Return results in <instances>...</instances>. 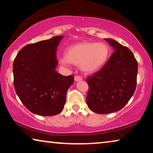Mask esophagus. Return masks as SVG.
Masks as SVG:
<instances>
[{
	"instance_id": "1",
	"label": "esophagus",
	"mask_w": 153,
	"mask_h": 153,
	"mask_svg": "<svg viewBox=\"0 0 153 153\" xmlns=\"http://www.w3.org/2000/svg\"><path fill=\"white\" fill-rule=\"evenodd\" d=\"M75 81H80V80H82V77L80 76H76L74 77Z\"/></svg>"
}]
</instances>
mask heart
Listing matches in <instances>:
<instances>
[{"instance_id":"1","label":"heart","mask_w":153,"mask_h":153,"mask_svg":"<svg viewBox=\"0 0 153 153\" xmlns=\"http://www.w3.org/2000/svg\"><path fill=\"white\" fill-rule=\"evenodd\" d=\"M109 55V46L106 43L85 42L67 48L65 56L60 58V62L65 65L69 63L79 65L82 70L91 73L104 66Z\"/></svg>"}]
</instances>
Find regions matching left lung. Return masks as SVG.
Instances as JSON below:
<instances>
[{"mask_svg": "<svg viewBox=\"0 0 153 153\" xmlns=\"http://www.w3.org/2000/svg\"><path fill=\"white\" fill-rule=\"evenodd\" d=\"M105 40L115 51L99 71L86 79L88 107L98 114L121 110L133 96L137 84L138 62L132 52L115 40Z\"/></svg>", "mask_w": 153, "mask_h": 153, "instance_id": "1", "label": "left lung"}]
</instances>
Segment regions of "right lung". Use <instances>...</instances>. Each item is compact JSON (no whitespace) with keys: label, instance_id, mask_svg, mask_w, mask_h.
I'll list each match as a JSON object with an SVG mask.
<instances>
[{"label":"right lung","instance_id":"obj_1","mask_svg":"<svg viewBox=\"0 0 153 153\" xmlns=\"http://www.w3.org/2000/svg\"><path fill=\"white\" fill-rule=\"evenodd\" d=\"M63 36L29 44L14 59L13 85L18 97L31 112L53 116L63 111L74 75L62 76L56 71V49Z\"/></svg>","mask_w":153,"mask_h":153}]
</instances>
